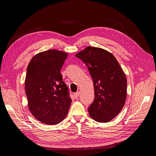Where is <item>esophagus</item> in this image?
<instances>
[{
	"mask_svg": "<svg viewBox=\"0 0 156 156\" xmlns=\"http://www.w3.org/2000/svg\"><path fill=\"white\" fill-rule=\"evenodd\" d=\"M79 95H80V92H77L76 93L74 94V97H75V98H77L79 96Z\"/></svg>",
	"mask_w": 156,
	"mask_h": 156,
	"instance_id": "34e87169",
	"label": "esophagus"
}]
</instances>
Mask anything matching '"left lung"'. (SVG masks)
Listing matches in <instances>:
<instances>
[{"mask_svg":"<svg viewBox=\"0 0 156 156\" xmlns=\"http://www.w3.org/2000/svg\"><path fill=\"white\" fill-rule=\"evenodd\" d=\"M87 65L93 80L95 98L89 115L101 123L114 119L124 107L127 98L125 73L111 53L88 46L75 55Z\"/></svg>","mask_w":156,"mask_h":156,"instance_id":"1","label":"left lung"}]
</instances>
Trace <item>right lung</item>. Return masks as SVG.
Listing matches in <instances>:
<instances>
[{"label": "right lung", "instance_id": "1", "mask_svg": "<svg viewBox=\"0 0 156 156\" xmlns=\"http://www.w3.org/2000/svg\"><path fill=\"white\" fill-rule=\"evenodd\" d=\"M67 57L65 52L50 49L34 55L28 65L25 81L28 107L41 123L57 124L68 115L72 99L60 73Z\"/></svg>", "mask_w": 156, "mask_h": 156}]
</instances>
